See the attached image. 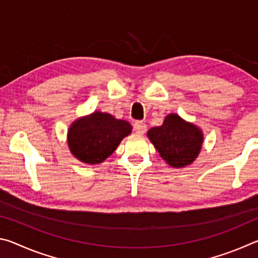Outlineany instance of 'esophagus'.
I'll return each instance as SVG.
<instances>
[{"label":"esophagus","instance_id":"1","mask_svg":"<svg viewBox=\"0 0 258 258\" xmlns=\"http://www.w3.org/2000/svg\"><path fill=\"white\" fill-rule=\"evenodd\" d=\"M133 128L139 135H142L146 133L147 125H146V123H143V121H135V123L133 124Z\"/></svg>","mask_w":258,"mask_h":258}]
</instances>
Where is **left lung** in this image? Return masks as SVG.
I'll use <instances>...</instances> for the list:
<instances>
[{"instance_id": "1", "label": "left lung", "mask_w": 258, "mask_h": 258, "mask_svg": "<svg viewBox=\"0 0 258 258\" xmlns=\"http://www.w3.org/2000/svg\"><path fill=\"white\" fill-rule=\"evenodd\" d=\"M147 137L161 158L173 168H183L194 163L204 143L202 128L177 113L166 116L163 125L150 128Z\"/></svg>"}]
</instances>
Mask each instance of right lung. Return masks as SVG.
Masks as SVG:
<instances>
[{
  "mask_svg": "<svg viewBox=\"0 0 258 258\" xmlns=\"http://www.w3.org/2000/svg\"><path fill=\"white\" fill-rule=\"evenodd\" d=\"M132 133V125L108 112L94 111L74 120L69 126L67 143L75 158L98 165L117 149L121 140Z\"/></svg>",
  "mask_w": 258,
  "mask_h": 258,
  "instance_id": "1",
  "label": "right lung"
}]
</instances>
